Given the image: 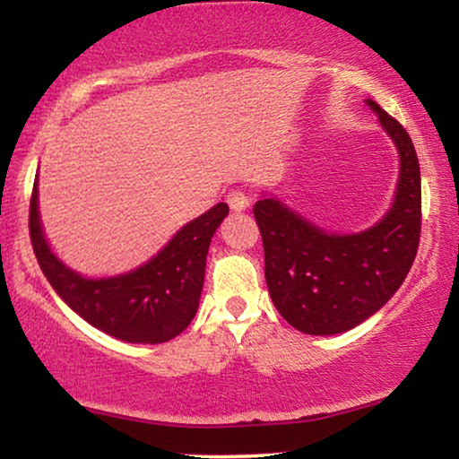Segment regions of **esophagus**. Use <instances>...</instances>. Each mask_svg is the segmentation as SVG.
I'll list each match as a JSON object with an SVG mask.
<instances>
[{"instance_id":"34e87169","label":"esophagus","mask_w":459,"mask_h":459,"mask_svg":"<svg viewBox=\"0 0 459 459\" xmlns=\"http://www.w3.org/2000/svg\"><path fill=\"white\" fill-rule=\"evenodd\" d=\"M228 204H230L231 211H247L248 206H250V200H248V196L244 192L231 190L228 194Z\"/></svg>"}]
</instances>
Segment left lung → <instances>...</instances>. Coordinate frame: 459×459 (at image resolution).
Wrapping results in <instances>:
<instances>
[{"mask_svg":"<svg viewBox=\"0 0 459 459\" xmlns=\"http://www.w3.org/2000/svg\"><path fill=\"white\" fill-rule=\"evenodd\" d=\"M399 154L394 196L380 221L351 234L319 228L273 194L255 204L265 248V280L275 309L313 336L353 330L380 311L410 273L422 223L420 165L411 137L366 100Z\"/></svg>","mask_w":459,"mask_h":459,"instance_id":"1","label":"left lung"}]
</instances>
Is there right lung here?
<instances>
[{
	"label": "right lung",
	"mask_w": 459,
	"mask_h": 459,
	"mask_svg": "<svg viewBox=\"0 0 459 459\" xmlns=\"http://www.w3.org/2000/svg\"><path fill=\"white\" fill-rule=\"evenodd\" d=\"M39 173L30 198V242L56 294L93 328L135 344H159L181 334L196 316L211 238L228 217L219 203L186 223L152 259L125 273L87 278L49 247L39 217Z\"/></svg>",
	"instance_id": "1"
}]
</instances>
